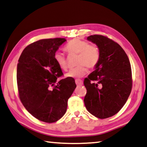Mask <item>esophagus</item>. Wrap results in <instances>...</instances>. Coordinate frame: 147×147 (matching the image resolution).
<instances>
[{"label":"esophagus","mask_w":147,"mask_h":147,"mask_svg":"<svg viewBox=\"0 0 147 147\" xmlns=\"http://www.w3.org/2000/svg\"><path fill=\"white\" fill-rule=\"evenodd\" d=\"M75 82L77 85H81L83 84V81L81 80H76Z\"/></svg>","instance_id":"esophagus-1"}]
</instances>
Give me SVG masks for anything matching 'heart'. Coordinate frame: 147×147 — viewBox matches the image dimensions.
Listing matches in <instances>:
<instances>
[{"label": "heart", "instance_id": "b5f03b06", "mask_svg": "<svg viewBox=\"0 0 147 147\" xmlns=\"http://www.w3.org/2000/svg\"><path fill=\"white\" fill-rule=\"evenodd\" d=\"M65 50L69 55H78L76 63L78 65L66 74V76L69 78H82L87 73L86 66L90 69H94L100 62L101 53L99 47L85 40L78 38L72 40L66 45ZM55 60L62 70L67 71L69 66L63 53H56Z\"/></svg>", "mask_w": 147, "mask_h": 147}]
</instances>
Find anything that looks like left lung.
Returning <instances> with one entry per match:
<instances>
[{
  "label": "left lung",
  "instance_id": "left-lung-1",
  "mask_svg": "<svg viewBox=\"0 0 147 147\" xmlns=\"http://www.w3.org/2000/svg\"><path fill=\"white\" fill-rule=\"evenodd\" d=\"M87 39L99 47L101 58L95 70L84 80V103L93 116L107 118L121 110L131 92L130 61L123 48L108 37L94 34Z\"/></svg>",
  "mask_w": 147,
  "mask_h": 147
}]
</instances>
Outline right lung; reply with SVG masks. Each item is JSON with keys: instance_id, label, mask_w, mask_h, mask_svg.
Here are the masks:
<instances>
[{"instance_id": "right-lung-1", "label": "right lung", "mask_w": 147, "mask_h": 147, "mask_svg": "<svg viewBox=\"0 0 147 147\" xmlns=\"http://www.w3.org/2000/svg\"><path fill=\"white\" fill-rule=\"evenodd\" d=\"M65 38L42 39L26 47L18 59L17 81L21 102L32 116L46 123L64 115L67 101L76 87L74 79L63 75L55 55Z\"/></svg>"}]
</instances>
